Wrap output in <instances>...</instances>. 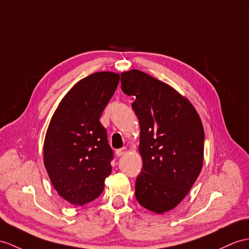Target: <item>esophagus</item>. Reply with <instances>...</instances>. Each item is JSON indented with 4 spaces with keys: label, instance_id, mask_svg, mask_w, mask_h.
<instances>
[{
    "label": "esophagus",
    "instance_id": "1",
    "mask_svg": "<svg viewBox=\"0 0 249 249\" xmlns=\"http://www.w3.org/2000/svg\"><path fill=\"white\" fill-rule=\"evenodd\" d=\"M125 153H126V148H121V149H117V150H116V155H117L118 157L124 155Z\"/></svg>",
    "mask_w": 249,
    "mask_h": 249
}]
</instances>
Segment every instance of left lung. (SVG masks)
Returning a JSON list of instances; mask_svg holds the SVG:
<instances>
[{
    "mask_svg": "<svg viewBox=\"0 0 249 249\" xmlns=\"http://www.w3.org/2000/svg\"><path fill=\"white\" fill-rule=\"evenodd\" d=\"M120 82L123 92L134 97L141 124L142 168L135 197L145 209L163 213L183 201L202 170V121L189 100L143 71L123 72Z\"/></svg>",
    "mask_w": 249,
    "mask_h": 249,
    "instance_id": "1",
    "label": "left lung"
}]
</instances>
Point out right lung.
<instances>
[{
	"label": "right lung",
	"instance_id": "1",
	"mask_svg": "<svg viewBox=\"0 0 249 249\" xmlns=\"http://www.w3.org/2000/svg\"><path fill=\"white\" fill-rule=\"evenodd\" d=\"M119 75L94 72L77 82L60 102L48 125L44 165L54 189L72 205L98 197L111 174L113 150L100 116Z\"/></svg>",
	"mask_w": 249,
	"mask_h": 249
}]
</instances>
